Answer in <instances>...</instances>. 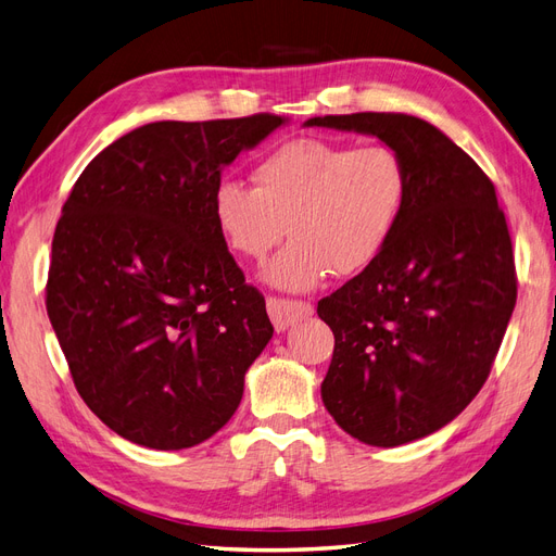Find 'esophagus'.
<instances>
[{"mask_svg": "<svg viewBox=\"0 0 556 556\" xmlns=\"http://www.w3.org/2000/svg\"><path fill=\"white\" fill-rule=\"evenodd\" d=\"M266 308H268V317H271L276 331H285L294 323H299V319H306L308 315H313V306L308 304V301H296V299L292 301V299L268 296Z\"/></svg>", "mask_w": 556, "mask_h": 556, "instance_id": "esophagus-1", "label": "esophagus"}]
</instances>
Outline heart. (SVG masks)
Segmentation results:
<instances>
[{"mask_svg":"<svg viewBox=\"0 0 556 556\" xmlns=\"http://www.w3.org/2000/svg\"><path fill=\"white\" fill-rule=\"evenodd\" d=\"M252 178L255 188L233 178L215 185L213 223L245 260H264L288 223L292 241L264 268V280L292 292L374 264L408 201V166L384 143L294 139L264 155Z\"/></svg>","mask_w":556,"mask_h":556,"instance_id":"1","label":"heart"}]
</instances>
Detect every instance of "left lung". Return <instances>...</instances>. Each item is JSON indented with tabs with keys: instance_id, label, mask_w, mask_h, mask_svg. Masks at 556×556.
Wrapping results in <instances>:
<instances>
[{
	"instance_id": "left-lung-1",
	"label": "left lung",
	"mask_w": 556,
	"mask_h": 556,
	"mask_svg": "<svg viewBox=\"0 0 556 556\" xmlns=\"http://www.w3.org/2000/svg\"><path fill=\"white\" fill-rule=\"evenodd\" d=\"M396 148L408 201L390 243L317 304L333 331L329 415L376 447L452 422L490 376L517 299L513 243L492 180L450 137L406 113L311 117Z\"/></svg>"
}]
</instances>
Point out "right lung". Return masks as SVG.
Segmentation results:
<instances>
[{"mask_svg": "<svg viewBox=\"0 0 556 556\" xmlns=\"http://www.w3.org/2000/svg\"><path fill=\"white\" fill-rule=\"evenodd\" d=\"M288 117L162 121L104 148L53 237L46 308L88 408L150 450L204 443L237 413L274 327L213 223L241 150Z\"/></svg>", "mask_w": 556, "mask_h": 556, "instance_id": "add662e5", "label": "right lung"}]
</instances>
